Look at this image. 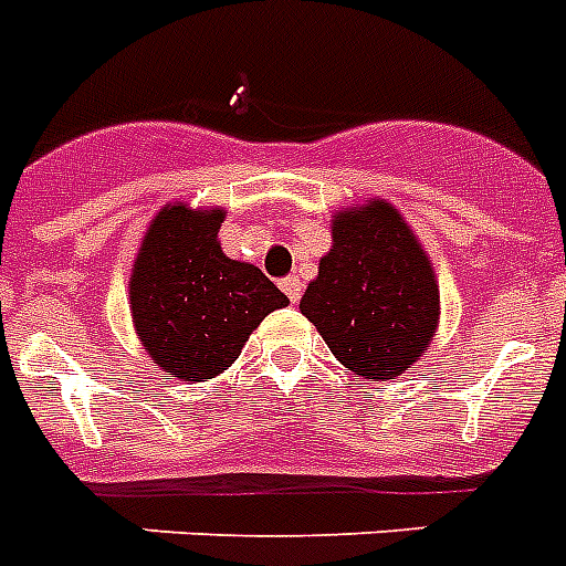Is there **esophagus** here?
<instances>
[{
	"mask_svg": "<svg viewBox=\"0 0 566 566\" xmlns=\"http://www.w3.org/2000/svg\"><path fill=\"white\" fill-rule=\"evenodd\" d=\"M282 290H284V296L290 298V302L296 304L298 298H302V279L298 276H287V279H282Z\"/></svg>",
	"mask_w": 566,
	"mask_h": 566,
	"instance_id": "34e87169",
	"label": "esophagus"
}]
</instances>
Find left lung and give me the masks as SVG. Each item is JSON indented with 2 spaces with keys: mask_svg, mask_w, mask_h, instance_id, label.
I'll return each mask as SVG.
<instances>
[{
  "mask_svg": "<svg viewBox=\"0 0 566 566\" xmlns=\"http://www.w3.org/2000/svg\"><path fill=\"white\" fill-rule=\"evenodd\" d=\"M302 313L356 376L396 378L430 347L439 284L424 250L387 201L344 210Z\"/></svg>",
  "mask_w": 566,
  "mask_h": 566,
  "instance_id": "obj_1",
  "label": "left lung"
}]
</instances>
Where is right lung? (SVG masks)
Returning <instances> with one entry per match:
<instances>
[{"mask_svg":"<svg viewBox=\"0 0 566 566\" xmlns=\"http://www.w3.org/2000/svg\"><path fill=\"white\" fill-rule=\"evenodd\" d=\"M222 210L170 205L154 219L130 279V311L145 350L167 376L201 381L228 370L250 333L287 296L216 242Z\"/></svg>","mask_w":566,"mask_h":566,"instance_id":"right-lung-1","label":"right lung"}]
</instances>
